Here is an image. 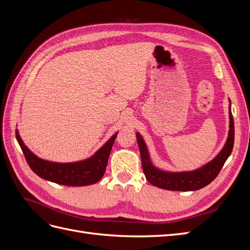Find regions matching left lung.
Here are the masks:
<instances>
[{"label": "left lung", "mask_w": 250, "mask_h": 250, "mask_svg": "<svg viewBox=\"0 0 250 250\" xmlns=\"http://www.w3.org/2000/svg\"><path fill=\"white\" fill-rule=\"evenodd\" d=\"M230 102V101H229ZM140 147L143 171L151 185L169 191H196L210 184L222 169L224 163L230 155L234 141V125L229 104V138L219 154L203 167L188 172H166L155 168L150 161L147 146L141 134L137 132Z\"/></svg>", "instance_id": "1"}]
</instances>
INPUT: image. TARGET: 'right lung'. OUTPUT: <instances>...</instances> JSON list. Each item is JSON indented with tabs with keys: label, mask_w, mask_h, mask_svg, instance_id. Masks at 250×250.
<instances>
[{
	"label": "right lung",
	"mask_w": 250,
	"mask_h": 250,
	"mask_svg": "<svg viewBox=\"0 0 250 250\" xmlns=\"http://www.w3.org/2000/svg\"><path fill=\"white\" fill-rule=\"evenodd\" d=\"M117 134L105 143L97 152L85 161L62 164L42 160L28 149L21 141L19 130L16 131V137L25 155L26 161L31 170L40 177L53 181V183L70 187H82L96 184L104 175L108 162L110 151Z\"/></svg>",
	"instance_id": "obj_1"
}]
</instances>
